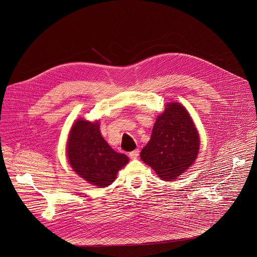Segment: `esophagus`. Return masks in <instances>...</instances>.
Masks as SVG:
<instances>
[{
    "instance_id": "34e87169",
    "label": "esophagus",
    "mask_w": 257,
    "mask_h": 257,
    "mask_svg": "<svg viewBox=\"0 0 257 257\" xmlns=\"http://www.w3.org/2000/svg\"><path fill=\"white\" fill-rule=\"evenodd\" d=\"M129 157H130V159H132V160H136V159L139 157V150H135V151L131 152V153L129 154Z\"/></svg>"
}]
</instances>
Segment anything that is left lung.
<instances>
[{
    "label": "left lung",
    "instance_id": "left-lung-1",
    "mask_svg": "<svg viewBox=\"0 0 257 257\" xmlns=\"http://www.w3.org/2000/svg\"><path fill=\"white\" fill-rule=\"evenodd\" d=\"M199 148V134L188 111L180 103L171 102L158 116L140 157L160 178L171 181L192 166Z\"/></svg>",
    "mask_w": 257,
    "mask_h": 257
}]
</instances>
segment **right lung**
<instances>
[{
    "label": "right lung",
    "instance_id": "1",
    "mask_svg": "<svg viewBox=\"0 0 257 257\" xmlns=\"http://www.w3.org/2000/svg\"><path fill=\"white\" fill-rule=\"evenodd\" d=\"M67 157L73 171L88 183L106 187L128 162L107 144L99 131V122L78 119L72 126L68 142Z\"/></svg>",
    "mask_w": 257,
    "mask_h": 257
}]
</instances>
